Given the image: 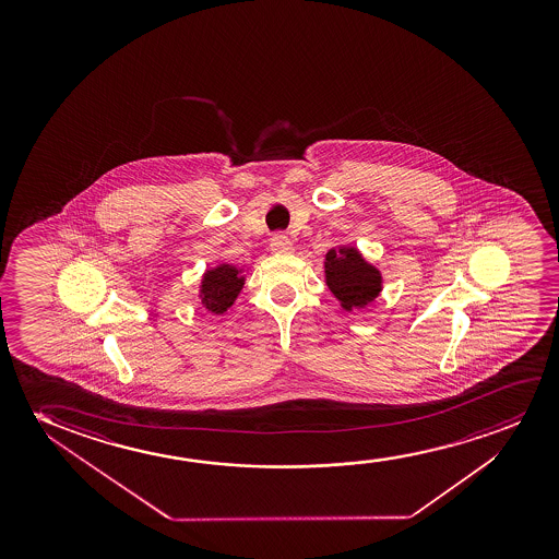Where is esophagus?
Returning a JSON list of instances; mask_svg holds the SVG:
<instances>
[{
	"label": "esophagus",
	"instance_id": "1",
	"mask_svg": "<svg viewBox=\"0 0 559 559\" xmlns=\"http://www.w3.org/2000/svg\"><path fill=\"white\" fill-rule=\"evenodd\" d=\"M271 250L275 253H290L294 252V245H292L290 238L275 235L271 238Z\"/></svg>",
	"mask_w": 559,
	"mask_h": 559
}]
</instances>
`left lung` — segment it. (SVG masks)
I'll return each mask as SVG.
<instances>
[{
    "instance_id": "8db88e82",
    "label": "left lung",
    "mask_w": 559,
    "mask_h": 559,
    "mask_svg": "<svg viewBox=\"0 0 559 559\" xmlns=\"http://www.w3.org/2000/svg\"><path fill=\"white\" fill-rule=\"evenodd\" d=\"M324 278L345 311L367 307L382 292V273L353 246L330 248L324 258Z\"/></svg>"
}]
</instances>
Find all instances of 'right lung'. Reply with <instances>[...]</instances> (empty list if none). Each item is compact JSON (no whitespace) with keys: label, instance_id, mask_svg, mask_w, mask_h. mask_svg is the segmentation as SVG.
<instances>
[{"label":"right lung","instance_id":"obj_1","mask_svg":"<svg viewBox=\"0 0 559 559\" xmlns=\"http://www.w3.org/2000/svg\"><path fill=\"white\" fill-rule=\"evenodd\" d=\"M245 269L230 263H219L217 267L207 269L200 281V306L210 313L223 314L229 309L245 286Z\"/></svg>","mask_w":559,"mask_h":559}]
</instances>
